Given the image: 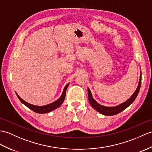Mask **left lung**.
<instances>
[{
  "mask_svg": "<svg viewBox=\"0 0 152 152\" xmlns=\"http://www.w3.org/2000/svg\"><path fill=\"white\" fill-rule=\"evenodd\" d=\"M140 85H141V71H140V76L138 86H137L135 92H134V93L132 95V96L130 97L129 99H128L126 101L123 102V103L121 104L116 105V106L108 107V106H104V105H102L100 104H98V102L93 98V95L91 94L89 88H88L87 89L88 99H89V102L91 106H92V107H93L95 110L97 111L98 112H99L100 113L104 115H107V116L115 115L119 113L122 112V111H124L125 109H126L129 106V105H130L133 103V101L135 100L136 97L137 96V94H139Z\"/></svg>",
  "mask_w": 152,
  "mask_h": 152,
  "instance_id": "left-lung-1",
  "label": "left lung"
}]
</instances>
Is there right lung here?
<instances>
[{"label":"right lung","instance_id":"1","mask_svg":"<svg viewBox=\"0 0 152 152\" xmlns=\"http://www.w3.org/2000/svg\"><path fill=\"white\" fill-rule=\"evenodd\" d=\"M70 83H69L68 84H66L65 87H64V89L63 91V93L61 95V96H60L59 98L57 100H56L55 102H52V103H50L49 104L47 105H42V106H39V105H32V104H30L29 103H28L26 101H24V100H23L22 98H21L17 93L15 92L16 94L17 97L19 99V100L22 102V103L25 105L26 107H28L29 109H30L31 110H32L33 111L37 113H47L50 112L53 110H54V109L58 108L60 105L62 104V103L65 100V94H66V89H67V87L69 86Z\"/></svg>","mask_w":152,"mask_h":152}]
</instances>
